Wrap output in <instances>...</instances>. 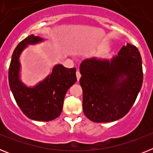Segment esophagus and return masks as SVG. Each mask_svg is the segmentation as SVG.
<instances>
[{"mask_svg": "<svg viewBox=\"0 0 153 153\" xmlns=\"http://www.w3.org/2000/svg\"><path fill=\"white\" fill-rule=\"evenodd\" d=\"M76 79H77V80L79 81V79H80V76H81L80 73H79V70H77V71H76Z\"/></svg>", "mask_w": 153, "mask_h": 153, "instance_id": "1", "label": "esophagus"}]
</instances>
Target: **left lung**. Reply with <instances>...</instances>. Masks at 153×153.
I'll return each mask as SVG.
<instances>
[{
  "instance_id": "obj_1",
  "label": "left lung",
  "mask_w": 153,
  "mask_h": 153,
  "mask_svg": "<svg viewBox=\"0 0 153 153\" xmlns=\"http://www.w3.org/2000/svg\"><path fill=\"white\" fill-rule=\"evenodd\" d=\"M83 110L95 123L113 122L129 111L143 85L139 50L127 43L110 60L93 57L79 66Z\"/></svg>"
}]
</instances>
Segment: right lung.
<instances>
[{
	"label": "right lung",
	"instance_id": "add662e5",
	"mask_svg": "<svg viewBox=\"0 0 153 153\" xmlns=\"http://www.w3.org/2000/svg\"><path fill=\"white\" fill-rule=\"evenodd\" d=\"M45 40L31 34L17 46L10 61L8 79L10 90L19 107L29 119L47 122L57 118L63 109L66 93L76 82V68L56 64L45 79L33 86H27L21 79L20 56L27 46Z\"/></svg>",
	"mask_w": 153,
	"mask_h": 153
}]
</instances>
